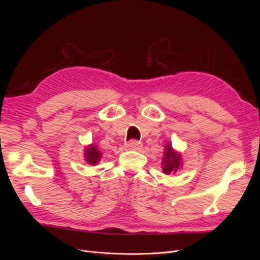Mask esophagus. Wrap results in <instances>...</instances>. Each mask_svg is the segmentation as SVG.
<instances>
[{
    "label": "esophagus",
    "instance_id": "obj_1",
    "mask_svg": "<svg viewBox=\"0 0 260 260\" xmlns=\"http://www.w3.org/2000/svg\"><path fill=\"white\" fill-rule=\"evenodd\" d=\"M126 146L129 149H139V148L142 147V143L140 141H137V140H131L129 142H127Z\"/></svg>",
    "mask_w": 260,
    "mask_h": 260
}]
</instances>
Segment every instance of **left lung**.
<instances>
[{"mask_svg":"<svg viewBox=\"0 0 260 260\" xmlns=\"http://www.w3.org/2000/svg\"><path fill=\"white\" fill-rule=\"evenodd\" d=\"M181 167V155L173 149L172 145L168 143L166 145V152L162 160V171L169 175L171 173H176Z\"/></svg>","mask_w":260,"mask_h":260,"instance_id":"obj_1","label":"left lung"}]
</instances>
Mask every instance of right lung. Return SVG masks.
Listing matches in <instances>:
<instances>
[{
  "label": "right lung",
  "mask_w": 260,
  "mask_h": 260,
  "mask_svg": "<svg viewBox=\"0 0 260 260\" xmlns=\"http://www.w3.org/2000/svg\"><path fill=\"white\" fill-rule=\"evenodd\" d=\"M84 157H85V161L88 163V165L95 166L97 163H99L102 157V153L94 144H90L86 146V148L84 149Z\"/></svg>",
  "instance_id": "right-lung-1"
}]
</instances>
